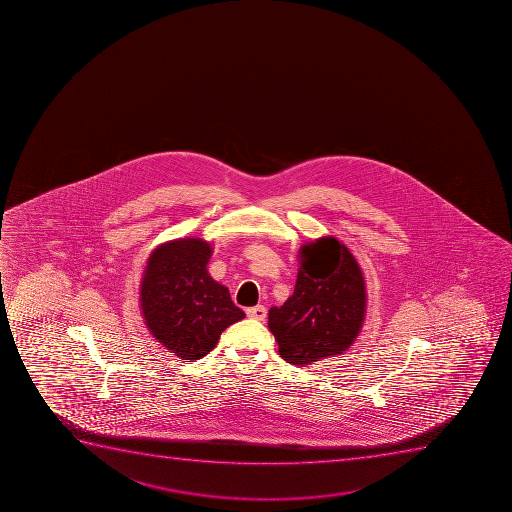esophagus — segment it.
Returning <instances> with one entry per match:
<instances>
[{
    "label": "esophagus",
    "instance_id": "34e87169",
    "mask_svg": "<svg viewBox=\"0 0 512 512\" xmlns=\"http://www.w3.org/2000/svg\"><path fill=\"white\" fill-rule=\"evenodd\" d=\"M247 317H250V319L253 320H265V317H267V309H265L264 305H257V307H250V309H247Z\"/></svg>",
    "mask_w": 512,
    "mask_h": 512
}]
</instances>
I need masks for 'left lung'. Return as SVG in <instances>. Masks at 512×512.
Here are the masks:
<instances>
[{
    "instance_id": "obj_1",
    "label": "left lung",
    "mask_w": 512,
    "mask_h": 512,
    "mask_svg": "<svg viewBox=\"0 0 512 512\" xmlns=\"http://www.w3.org/2000/svg\"><path fill=\"white\" fill-rule=\"evenodd\" d=\"M362 270L344 243L322 237L300 250L294 294L269 310V329L289 364H314L344 354L364 324Z\"/></svg>"
}]
</instances>
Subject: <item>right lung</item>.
I'll list each match as a JSON object with an SVG mask.
<instances>
[{
    "instance_id": "1",
    "label": "right lung",
    "mask_w": 512,
    "mask_h": 512,
    "mask_svg": "<svg viewBox=\"0 0 512 512\" xmlns=\"http://www.w3.org/2000/svg\"><path fill=\"white\" fill-rule=\"evenodd\" d=\"M212 250L197 237L162 243L150 255L140 284V309L150 334L187 362L205 357L223 330L245 317L227 287L208 274Z\"/></svg>"
}]
</instances>
